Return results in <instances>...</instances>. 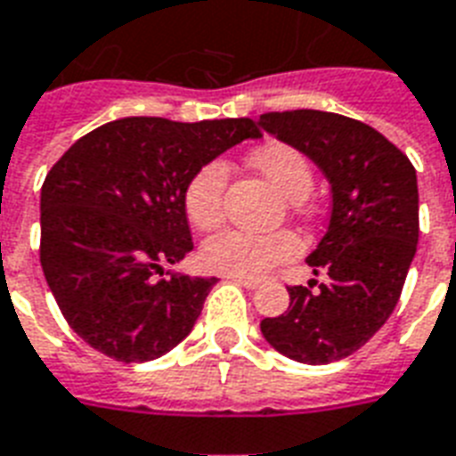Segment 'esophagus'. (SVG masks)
Masks as SVG:
<instances>
[{
	"instance_id": "esophagus-1",
	"label": "esophagus",
	"mask_w": 456,
	"mask_h": 456,
	"mask_svg": "<svg viewBox=\"0 0 456 456\" xmlns=\"http://www.w3.org/2000/svg\"><path fill=\"white\" fill-rule=\"evenodd\" d=\"M229 282L239 284L243 289H258V280H248V277H236V274H227Z\"/></svg>"
}]
</instances>
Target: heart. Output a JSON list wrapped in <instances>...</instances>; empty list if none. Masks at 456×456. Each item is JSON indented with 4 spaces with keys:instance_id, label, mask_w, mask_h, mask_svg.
<instances>
[{
    "instance_id": "obj_1",
    "label": "heart",
    "mask_w": 456,
    "mask_h": 456,
    "mask_svg": "<svg viewBox=\"0 0 456 456\" xmlns=\"http://www.w3.org/2000/svg\"><path fill=\"white\" fill-rule=\"evenodd\" d=\"M251 165L282 191L294 203H301L313 189L311 165L297 148L287 143H267L251 155ZM229 182V165L224 159H210L198 169L183 191V208L198 229H213L224 215V191ZM301 243L291 232L253 234L241 229H224L205 239L200 246V265L220 274L260 277L277 263L294 258Z\"/></svg>"
}]
</instances>
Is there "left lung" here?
Returning a JSON list of instances; mask_svg holds the SVG:
<instances>
[{"mask_svg": "<svg viewBox=\"0 0 456 456\" xmlns=\"http://www.w3.org/2000/svg\"><path fill=\"white\" fill-rule=\"evenodd\" d=\"M258 126L313 159L332 193L328 232L305 258L328 280L318 291L287 287L289 308L265 318L260 332L298 363L346 359L387 322L416 256V169L373 126L342 114L267 112Z\"/></svg>", "mask_w": 456, "mask_h": 456, "instance_id": "1", "label": "left lung"}]
</instances>
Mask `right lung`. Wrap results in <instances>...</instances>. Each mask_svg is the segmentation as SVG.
Segmentation results:
<instances>
[{
	"instance_id": "right-lung-1",
	"label": "right lung",
	"mask_w": 456,
	"mask_h": 456,
	"mask_svg": "<svg viewBox=\"0 0 456 456\" xmlns=\"http://www.w3.org/2000/svg\"><path fill=\"white\" fill-rule=\"evenodd\" d=\"M246 138H260L253 119L124 117L78 138L52 167L40 191V263L83 342L143 363L193 330L217 277L158 274L193 251L189 179Z\"/></svg>"
}]
</instances>
